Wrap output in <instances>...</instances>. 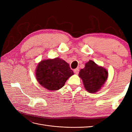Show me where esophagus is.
<instances>
[{"mask_svg":"<svg viewBox=\"0 0 132 132\" xmlns=\"http://www.w3.org/2000/svg\"><path fill=\"white\" fill-rule=\"evenodd\" d=\"M74 73H75V74H78L79 71V68H76L75 69H74Z\"/></svg>","mask_w":132,"mask_h":132,"instance_id":"esophagus-1","label":"esophagus"}]
</instances>
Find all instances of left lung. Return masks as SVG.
<instances>
[{
    "mask_svg": "<svg viewBox=\"0 0 132 132\" xmlns=\"http://www.w3.org/2000/svg\"><path fill=\"white\" fill-rule=\"evenodd\" d=\"M108 75V71L104 67L90 60L85 63V67L80 70L79 77L81 79L85 90L90 93H95L105 84Z\"/></svg>",
    "mask_w": 132,
    "mask_h": 132,
    "instance_id": "obj_1",
    "label": "left lung"
}]
</instances>
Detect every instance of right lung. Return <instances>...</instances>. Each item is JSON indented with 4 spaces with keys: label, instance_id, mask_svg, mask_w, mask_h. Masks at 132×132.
Listing matches in <instances>:
<instances>
[{
    "label": "right lung",
    "instance_id": "add662e5",
    "mask_svg": "<svg viewBox=\"0 0 132 132\" xmlns=\"http://www.w3.org/2000/svg\"><path fill=\"white\" fill-rule=\"evenodd\" d=\"M35 76L38 83L50 91L58 90L74 75L69 64L60 58L43 59L36 69Z\"/></svg>",
    "mask_w": 132,
    "mask_h": 132
}]
</instances>
